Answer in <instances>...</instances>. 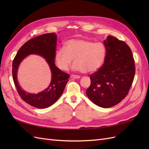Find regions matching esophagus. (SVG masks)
<instances>
[{"mask_svg": "<svg viewBox=\"0 0 149 149\" xmlns=\"http://www.w3.org/2000/svg\"><path fill=\"white\" fill-rule=\"evenodd\" d=\"M70 77H71V78H76V79H78V78H80V76L72 74H71V75H70Z\"/></svg>", "mask_w": 149, "mask_h": 149, "instance_id": "34e87169", "label": "esophagus"}]
</instances>
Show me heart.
Instances as JSON below:
<instances>
[{
	"mask_svg": "<svg viewBox=\"0 0 149 149\" xmlns=\"http://www.w3.org/2000/svg\"><path fill=\"white\" fill-rule=\"evenodd\" d=\"M107 54L105 45L85 39H71L65 43V48H58L55 55L57 66L61 70L69 68L73 60V69L83 73H93L104 63Z\"/></svg>",
	"mask_w": 149,
	"mask_h": 149,
	"instance_id": "1",
	"label": "heart"
}]
</instances>
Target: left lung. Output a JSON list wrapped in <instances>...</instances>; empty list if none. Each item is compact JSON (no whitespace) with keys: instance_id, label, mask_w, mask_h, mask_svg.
<instances>
[{"instance_id":"left-lung-1","label":"left lung","mask_w":149,"mask_h":149,"mask_svg":"<svg viewBox=\"0 0 149 149\" xmlns=\"http://www.w3.org/2000/svg\"><path fill=\"white\" fill-rule=\"evenodd\" d=\"M104 43L107 49L104 63L89 75L91 84L86 93L95 104L108 108L116 105L127 95L136 68L131 49L124 41L108 36Z\"/></svg>"}]
</instances>
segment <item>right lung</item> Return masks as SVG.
I'll return each instance as SVG.
<instances>
[{"label":"right lung","instance_id":"add662e5","mask_svg":"<svg viewBox=\"0 0 149 149\" xmlns=\"http://www.w3.org/2000/svg\"><path fill=\"white\" fill-rule=\"evenodd\" d=\"M57 36L55 33H46L31 38L25 43L18 51L12 63L13 82L19 96L25 102L35 107L43 109L53 104L59 98L65 88L70 74L60 70L55 63ZM30 54H37L46 59L52 74V81L43 92L37 95L26 93L17 81L16 73L20 62Z\"/></svg>","mask_w":149,"mask_h":149}]
</instances>
